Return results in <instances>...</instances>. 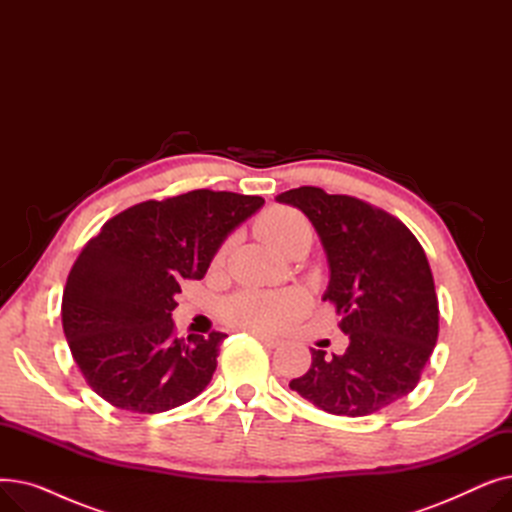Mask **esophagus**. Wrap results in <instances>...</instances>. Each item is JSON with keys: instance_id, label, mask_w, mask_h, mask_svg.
<instances>
[{"instance_id": "esophagus-1", "label": "esophagus", "mask_w": 512, "mask_h": 512, "mask_svg": "<svg viewBox=\"0 0 512 512\" xmlns=\"http://www.w3.org/2000/svg\"><path fill=\"white\" fill-rule=\"evenodd\" d=\"M253 336H255L261 344H265L267 348H276V346H280V344H282V340H280V338L267 336V334H261V332H253Z\"/></svg>"}]
</instances>
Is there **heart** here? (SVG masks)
Instances as JSON below:
<instances>
[{"instance_id": "b5f03b06", "label": "heart", "mask_w": 512, "mask_h": 512, "mask_svg": "<svg viewBox=\"0 0 512 512\" xmlns=\"http://www.w3.org/2000/svg\"><path fill=\"white\" fill-rule=\"evenodd\" d=\"M257 234L265 245L284 253L290 242L311 234L307 220L290 207H276L267 211L257 222ZM224 253V251H222ZM305 309V297L299 290H245L224 303V315L232 326L249 332H278Z\"/></svg>"}]
</instances>
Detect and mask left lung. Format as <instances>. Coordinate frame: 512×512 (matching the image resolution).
<instances>
[{"label": "left lung", "instance_id": "obj_1", "mask_svg": "<svg viewBox=\"0 0 512 512\" xmlns=\"http://www.w3.org/2000/svg\"><path fill=\"white\" fill-rule=\"evenodd\" d=\"M299 207L315 226L330 263L324 299L342 315V355L311 348V367L290 382L317 409L365 417L419 384L434 353L440 309L423 247L392 213L317 186L276 197Z\"/></svg>", "mask_w": 512, "mask_h": 512}]
</instances>
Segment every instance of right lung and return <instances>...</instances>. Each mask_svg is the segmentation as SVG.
<instances>
[{
  "label": "right lung",
  "mask_w": 512,
  "mask_h": 512,
  "mask_svg": "<svg viewBox=\"0 0 512 512\" xmlns=\"http://www.w3.org/2000/svg\"><path fill=\"white\" fill-rule=\"evenodd\" d=\"M255 195L199 191L143 201L101 226L76 257L62 326L85 382L116 409L164 413L199 396L224 332L178 336L182 280H201L224 238L263 205Z\"/></svg>",
  "instance_id": "1"
}]
</instances>
